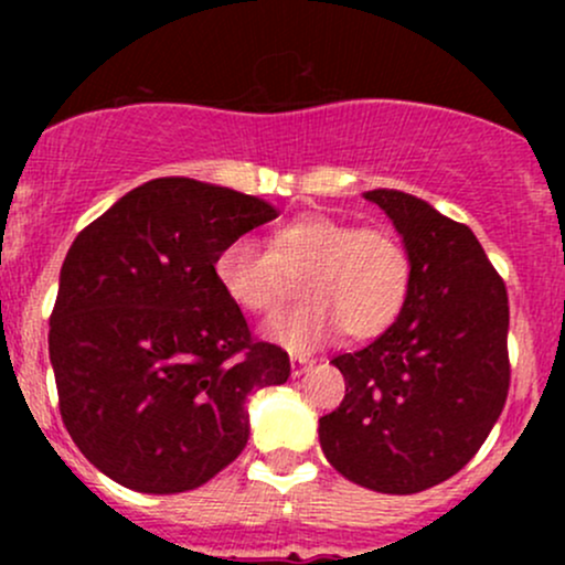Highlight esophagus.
I'll list each match as a JSON object with an SVG mask.
<instances>
[{"mask_svg": "<svg viewBox=\"0 0 565 565\" xmlns=\"http://www.w3.org/2000/svg\"><path fill=\"white\" fill-rule=\"evenodd\" d=\"M313 364L316 361L308 359V355H291V374H295V377H300V374L308 372Z\"/></svg>", "mask_w": 565, "mask_h": 565, "instance_id": "esophagus-1", "label": "esophagus"}]
</instances>
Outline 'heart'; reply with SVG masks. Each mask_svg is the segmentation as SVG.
Instances as JSON below:
<instances>
[{
    "label": "heart",
    "mask_w": 565,
    "mask_h": 565,
    "mask_svg": "<svg viewBox=\"0 0 565 565\" xmlns=\"http://www.w3.org/2000/svg\"><path fill=\"white\" fill-rule=\"evenodd\" d=\"M217 287L244 313L270 316L305 278L308 305L278 316L265 337L305 353L345 329L350 340H372L393 327L412 287L404 242L387 228H359L332 215H300L278 225L268 249L231 238L212 263Z\"/></svg>",
    "instance_id": "1"
}]
</instances>
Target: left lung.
Returning <instances> with one entry per match:
<instances>
[{"label":"left lung","mask_w":565,"mask_h":565,"mask_svg":"<svg viewBox=\"0 0 565 565\" xmlns=\"http://www.w3.org/2000/svg\"><path fill=\"white\" fill-rule=\"evenodd\" d=\"M404 236L412 287L372 345L337 355L345 398L319 419L348 481L417 494L476 457L510 391L508 289L476 233L401 191H369Z\"/></svg>","instance_id":"8db88e82"}]
</instances>
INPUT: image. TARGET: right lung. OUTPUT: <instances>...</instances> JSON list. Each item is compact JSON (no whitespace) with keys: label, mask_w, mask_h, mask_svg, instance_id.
I'll use <instances>...</instances> for the list:
<instances>
[{"label":"right lung","mask_w":565,"mask_h":565,"mask_svg":"<svg viewBox=\"0 0 565 565\" xmlns=\"http://www.w3.org/2000/svg\"><path fill=\"white\" fill-rule=\"evenodd\" d=\"M274 217L263 199L159 178L74 238L50 361L68 436L111 481L206 483L244 451L249 393L287 382V350L252 337L212 274L220 246Z\"/></svg>","instance_id":"add662e5"}]
</instances>
